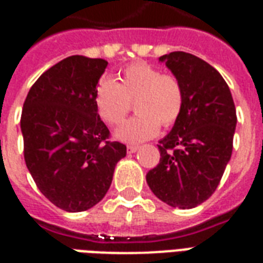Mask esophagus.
<instances>
[{"mask_svg":"<svg viewBox=\"0 0 263 263\" xmlns=\"http://www.w3.org/2000/svg\"><path fill=\"white\" fill-rule=\"evenodd\" d=\"M139 150V146L138 144H129L128 146V153H135Z\"/></svg>","mask_w":263,"mask_h":263,"instance_id":"esophagus-1","label":"esophagus"}]
</instances>
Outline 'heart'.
<instances>
[{
	"label": "heart",
	"mask_w": 263,
	"mask_h": 263,
	"mask_svg": "<svg viewBox=\"0 0 263 263\" xmlns=\"http://www.w3.org/2000/svg\"><path fill=\"white\" fill-rule=\"evenodd\" d=\"M135 101L132 117L116 131L117 139L139 143L156 136L161 124H175L183 110L184 94L179 79L162 73L146 63H134L120 72L119 82L99 80L95 90V106L99 117L109 125H119Z\"/></svg>",
	"instance_id": "heart-1"
}]
</instances>
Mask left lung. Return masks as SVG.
Listing matches in <instances>:
<instances>
[{
	"instance_id": "8db88e82",
	"label": "left lung",
	"mask_w": 263,
	"mask_h": 263,
	"mask_svg": "<svg viewBox=\"0 0 263 263\" xmlns=\"http://www.w3.org/2000/svg\"><path fill=\"white\" fill-rule=\"evenodd\" d=\"M160 61L179 79L184 105L172 131L160 140V164L146 180L166 204L192 209L213 195L231 160L236 109L224 78L206 61L184 51Z\"/></svg>"
}]
</instances>
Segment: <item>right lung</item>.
<instances>
[{
  "label": "right lung",
  "mask_w": 263,
  "mask_h": 263,
  "mask_svg": "<svg viewBox=\"0 0 263 263\" xmlns=\"http://www.w3.org/2000/svg\"><path fill=\"white\" fill-rule=\"evenodd\" d=\"M102 59L71 55L39 76L23 105L24 160L36 187L65 212H84L106 195L125 144L110 142L95 90Z\"/></svg>",
  "instance_id": "right-lung-1"
}]
</instances>
